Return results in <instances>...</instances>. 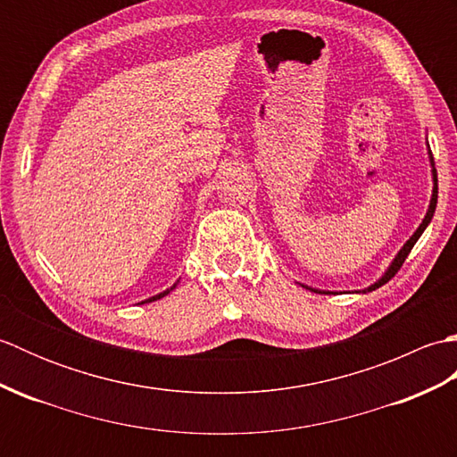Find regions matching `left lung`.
I'll return each instance as SVG.
<instances>
[{
	"instance_id": "8db88e82",
	"label": "left lung",
	"mask_w": 457,
	"mask_h": 457,
	"mask_svg": "<svg viewBox=\"0 0 457 457\" xmlns=\"http://www.w3.org/2000/svg\"><path fill=\"white\" fill-rule=\"evenodd\" d=\"M428 157H430V167H432V198H430V206H428V210H426V216H424L422 223H420L419 228H416V231L411 236V239L406 241V244L401 247L399 253L395 255V259L391 261V265L386 267L385 273H383L381 277H378L373 285H369V287L363 288V290H357V293H371V290H375V288H378V287H383L385 283H389V280L396 275V270H399V269L403 267L404 259L409 257L411 249L414 247L416 241H419V237L424 234V229L428 228V223L432 221L434 212H436V204H438V174H436V169H434V159H432L430 149H428ZM298 285H300V283H298ZM300 287L312 290V293H318V295H336V293H332V290H320V288H312V287H308V285H300Z\"/></svg>"
}]
</instances>
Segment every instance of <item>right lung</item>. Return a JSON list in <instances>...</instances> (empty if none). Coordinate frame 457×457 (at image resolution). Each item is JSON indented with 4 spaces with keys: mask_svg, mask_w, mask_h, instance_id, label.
<instances>
[{
    "mask_svg": "<svg viewBox=\"0 0 457 457\" xmlns=\"http://www.w3.org/2000/svg\"><path fill=\"white\" fill-rule=\"evenodd\" d=\"M177 285H179V280L177 283H174L170 288H167V290H162V293H159V295H154V296H151V298H147V300H141V304H145V303H154V300H159V298H162V296H167L172 288H177Z\"/></svg>",
    "mask_w": 457,
    "mask_h": 457,
    "instance_id": "1",
    "label": "right lung"
}]
</instances>
